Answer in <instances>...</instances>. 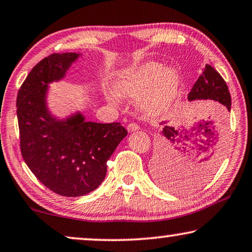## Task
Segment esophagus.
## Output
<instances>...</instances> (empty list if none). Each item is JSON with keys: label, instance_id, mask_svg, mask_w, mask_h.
<instances>
[{"label": "esophagus", "instance_id": "obj_1", "mask_svg": "<svg viewBox=\"0 0 252 252\" xmlns=\"http://www.w3.org/2000/svg\"><path fill=\"white\" fill-rule=\"evenodd\" d=\"M126 129H127V131H130V132H133V131L139 130L140 126H138L137 123H129V125H127V126H126Z\"/></svg>", "mask_w": 252, "mask_h": 252}]
</instances>
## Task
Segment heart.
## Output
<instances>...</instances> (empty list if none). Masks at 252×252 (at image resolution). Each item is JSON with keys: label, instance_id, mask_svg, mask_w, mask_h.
Instances as JSON below:
<instances>
[{"label": "heart", "instance_id": "obj_1", "mask_svg": "<svg viewBox=\"0 0 252 252\" xmlns=\"http://www.w3.org/2000/svg\"><path fill=\"white\" fill-rule=\"evenodd\" d=\"M178 88V74L158 63H144L126 72L116 82V89L126 97H141L139 107L148 116L161 114L171 105Z\"/></svg>", "mask_w": 252, "mask_h": 252}]
</instances>
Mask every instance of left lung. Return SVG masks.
I'll list each match as a JSON object with an SVG mask.
<instances>
[{"label": "left lung", "mask_w": 252, "mask_h": 252, "mask_svg": "<svg viewBox=\"0 0 252 252\" xmlns=\"http://www.w3.org/2000/svg\"><path fill=\"white\" fill-rule=\"evenodd\" d=\"M195 99L219 101L231 111L232 99L227 84L210 65H205L203 73L189 94V100ZM166 123L161 122L164 127L157 177L164 189L185 192L200 185L215 169L218 161V157L214 154L217 144L216 127L210 120L180 131ZM193 149L196 151L192 152Z\"/></svg>", "instance_id": "obj_1"}]
</instances>
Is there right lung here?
Returning a JSON list of instances; mask_svg holds the SVG:
<instances>
[{"instance_id": "add662e5", "label": "right lung", "mask_w": 252, "mask_h": 252, "mask_svg": "<svg viewBox=\"0 0 252 252\" xmlns=\"http://www.w3.org/2000/svg\"><path fill=\"white\" fill-rule=\"evenodd\" d=\"M79 55L52 54L37 63L17 95L20 152L34 176L63 196H82L105 179L107 161L127 134L120 123L56 121L45 107L47 84L62 79Z\"/></svg>"}]
</instances>
